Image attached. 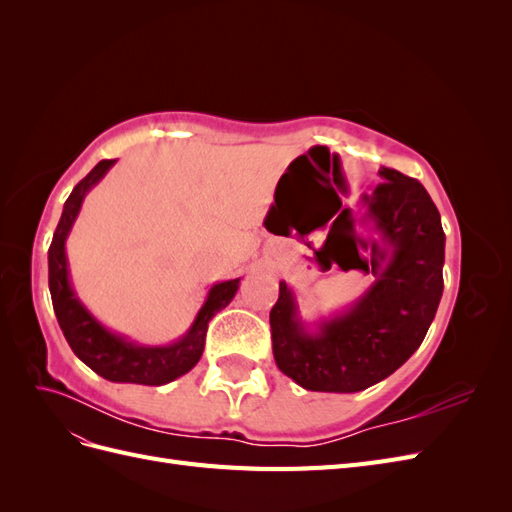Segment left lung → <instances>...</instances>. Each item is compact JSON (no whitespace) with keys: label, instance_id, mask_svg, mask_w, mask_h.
Returning <instances> with one entry per match:
<instances>
[{"label":"left lung","instance_id":"1","mask_svg":"<svg viewBox=\"0 0 512 512\" xmlns=\"http://www.w3.org/2000/svg\"><path fill=\"white\" fill-rule=\"evenodd\" d=\"M378 175V188L359 198V222L378 237L371 262L354 247L352 209L342 211L344 228L335 222L316 252L324 269L337 262L342 271L371 273V286L314 329L286 282L271 309L275 363L307 391L356 393L389 378L423 344L438 312L446 241L440 213L421 181L386 166Z\"/></svg>","mask_w":512,"mask_h":512}]
</instances>
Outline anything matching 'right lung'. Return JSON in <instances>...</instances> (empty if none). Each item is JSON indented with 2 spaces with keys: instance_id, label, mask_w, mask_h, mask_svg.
I'll use <instances>...</instances> for the list:
<instances>
[{
  "instance_id": "obj_1",
  "label": "right lung",
  "mask_w": 512,
  "mask_h": 512,
  "mask_svg": "<svg viewBox=\"0 0 512 512\" xmlns=\"http://www.w3.org/2000/svg\"><path fill=\"white\" fill-rule=\"evenodd\" d=\"M113 164L115 160L98 162L83 181L76 183V188L66 200L64 211H61L53 243L49 247V290L53 309L72 352L87 367L94 369L98 376L111 382L160 386L188 374L200 361L205 350L207 324L220 309H224L235 299L241 277L213 284L203 307L198 309L194 322L190 324V329L173 344L143 346L132 342L126 335L106 329L83 305L72 286L66 241L76 218H79L87 192L102 181V177L111 170Z\"/></svg>"
}]
</instances>
